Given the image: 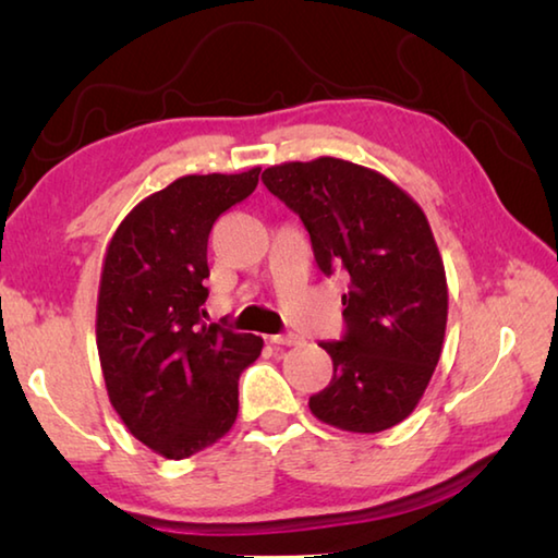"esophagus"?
<instances>
[{"mask_svg": "<svg viewBox=\"0 0 558 558\" xmlns=\"http://www.w3.org/2000/svg\"><path fill=\"white\" fill-rule=\"evenodd\" d=\"M274 345H296V343H301V336H296V333H279V336H271L269 338Z\"/></svg>", "mask_w": 558, "mask_h": 558, "instance_id": "34e87169", "label": "esophagus"}]
</instances>
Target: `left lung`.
Listing matches in <instances>:
<instances>
[{
	"label": "left lung",
	"mask_w": 558,
	"mask_h": 558,
	"mask_svg": "<svg viewBox=\"0 0 558 558\" xmlns=\"http://www.w3.org/2000/svg\"><path fill=\"white\" fill-rule=\"evenodd\" d=\"M308 230L318 269L345 271V330L318 343L333 379L308 399L320 422L355 434L414 412L441 357L448 289L424 210L383 173L333 156L262 173Z\"/></svg>",
	"instance_id": "left-lung-1"
}]
</instances>
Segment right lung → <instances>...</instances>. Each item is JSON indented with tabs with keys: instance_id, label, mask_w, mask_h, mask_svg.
Segmentation results:
<instances>
[{
	"instance_id": "add662e5",
	"label": "right lung",
	"mask_w": 558,
	"mask_h": 558,
	"mask_svg": "<svg viewBox=\"0 0 558 558\" xmlns=\"http://www.w3.org/2000/svg\"><path fill=\"white\" fill-rule=\"evenodd\" d=\"M259 169L183 175L126 215L105 254L97 353L114 412L163 458L213 446L238 418V383L262 338L205 324L215 220L257 189Z\"/></svg>"
}]
</instances>
